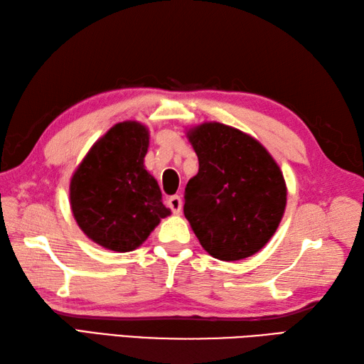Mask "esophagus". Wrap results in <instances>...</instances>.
Segmentation results:
<instances>
[{"instance_id":"esophagus-1","label":"esophagus","mask_w":364,"mask_h":364,"mask_svg":"<svg viewBox=\"0 0 364 364\" xmlns=\"http://www.w3.org/2000/svg\"><path fill=\"white\" fill-rule=\"evenodd\" d=\"M167 206L172 210L173 214H180L181 208H183V200L180 196H172L167 198Z\"/></svg>"}]
</instances>
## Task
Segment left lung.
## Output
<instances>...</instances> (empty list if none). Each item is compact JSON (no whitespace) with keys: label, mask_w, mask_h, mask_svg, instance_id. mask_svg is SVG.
<instances>
[{"label":"left lung","mask_w":364,"mask_h":364,"mask_svg":"<svg viewBox=\"0 0 364 364\" xmlns=\"http://www.w3.org/2000/svg\"><path fill=\"white\" fill-rule=\"evenodd\" d=\"M198 173L186 184L184 215L203 249L220 261L258 253L280 225L288 188L266 146L219 122L186 128Z\"/></svg>","instance_id":"8db88e82"}]
</instances>
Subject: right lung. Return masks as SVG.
<instances>
[{
	"label": "right lung",
	"instance_id": "add662e5",
	"mask_svg": "<svg viewBox=\"0 0 364 364\" xmlns=\"http://www.w3.org/2000/svg\"><path fill=\"white\" fill-rule=\"evenodd\" d=\"M150 131L144 123H115L82 158L70 178V208L81 231L103 249L141 247L170 215L158 181L145 168Z\"/></svg>",
	"mask_w": 364,
	"mask_h": 364
}]
</instances>
